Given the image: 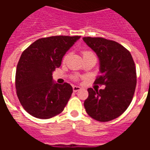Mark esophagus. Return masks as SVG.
<instances>
[{
  "instance_id": "34e87169",
  "label": "esophagus",
  "mask_w": 150,
  "mask_h": 150,
  "mask_svg": "<svg viewBox=\"0 0 150 150\" xmlns=\"http://www.w3.org/2000/svg\"><path fill=\"white\" fill-rule=\"evenodd\" d=\"M80 89H81V87L80 86H73V91L75 92H77V91H79V90H80Z\"/></svg>"
}]
</instances>
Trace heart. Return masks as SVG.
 Wrapping results in <instances>:
<instances>
[{"instance_id": "heart-1", "label": "heart", "mask_w": 150, "mask_h": 150, "mask_svg": "<svg viewBox=\"0 0 150 150\" xmlns=\"http://www.w3.org/2000/svg\"><path fill=\"white\" fill-rule=\"evenodd\" d=\"M89 54H93V53L91 51H84L83 52V56H86V55H89Z\"/></svg>"}]
</instances>
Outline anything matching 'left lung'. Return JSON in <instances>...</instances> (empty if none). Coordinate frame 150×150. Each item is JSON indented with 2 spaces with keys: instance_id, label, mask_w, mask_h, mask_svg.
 <instances>
[{
  "instance_id": "left-lung-1",
  "label": "left lung",
  "mask_w": 150,
  "mask_h": 150,
  "mask_svg": "<svg viewBox=\"0 0 150 150\" xmlns=\"http://www.w3.org/2000/svg\"><path fill=\"white\" fill-rule=\"evenodd\" d=\"M83 41L96 54L100 75L96 84L103 89H88L84 102L86 111L99 121L118 117L130 105L136 86V70L130 52L120 43L101 37H83Z\"/></svg>"
}]
</instances>
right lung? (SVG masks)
<instances>
[{
    "label": "right lung",
    "mask_w": 150,
    "mask_h": 150,
    "mask_svg": "<svg viewBox=\"0 0 150 150\" xmlns=\"http://www.w3.org/2000/svg\"><path fill=\"white\" fill-rule=\"evenodd\" d=\"M80 36L41 38L22 52L15 75V88L21 104L36 118L48 119L63 111L73 89L67 82L53 80V71Z\"/></svg>",
    "instance_id": "add662e5"
}]
</instances>
